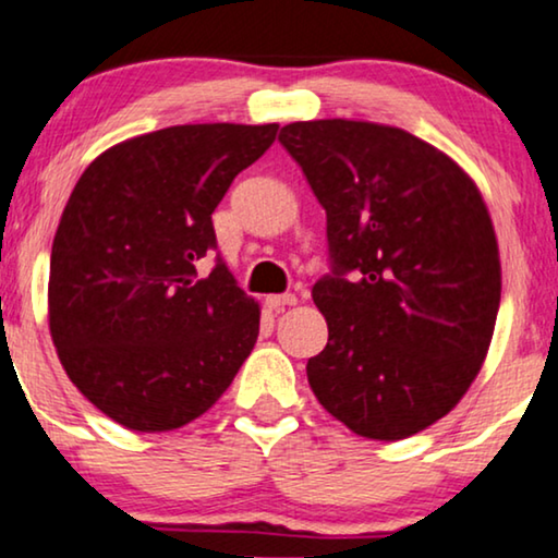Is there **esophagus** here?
I'll use <instances>...</instances> for the list:
<instances>
[{
    "instance_id": "obj_1",
    "label": "esophagus",
    "mask_w": 558,
    "mask_h": 558,
    "mask_svg": "<svg viewBox=\"0 0 558 558\" xmlns=\"http://www.w3.org/2000/svg\"><path fill=\"white\" fill-rule=\"evenodd\" d=\"M265 303H267V308L283 311L288 306H295V303H299V299H295L293 293H275V295H267Z\"/></svg>"
}]
</instances>
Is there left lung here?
Here are the masks:
<instances>
[{
	"instance_id": "1",
	"label": "left lung",
	"mask_w": 558,
	"mask_h": 558,
	"mask_svg": "<svg viewBox=\"0 0 558 558\" xmlns=\"http://www.w3.org/2000/svg\"><path fill=\"white\" fill-rule=\"evenodd\" d=\"M326 211L329 324L308 385L354 434L398 441L444 418L477 377L500 308V255L477 185L411 132L352 119L280 130Z\"/></svg>"
}]
</instances>
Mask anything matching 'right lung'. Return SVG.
Masks as SVG:
<instances>
[{"label": "right lung", "mask_w": 558, "mask_h": 558, "mask_svg": "<svg viewBox=\"0 0 558 558\" xmlns=\"http://www.w3.org/2000/svg\"><path fill=\"white\" fill-rule=\"evenodd\" d=\"M278 124H178L124 140L78 178L50 252V337L71 383L124 428L173 430L217 403L259 306L217 250L211 214Z\"/></svg>", "instance_id": "1"}]
</instances>
